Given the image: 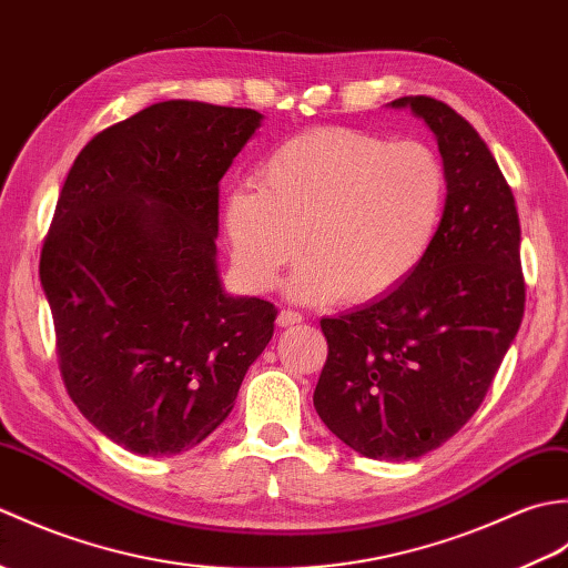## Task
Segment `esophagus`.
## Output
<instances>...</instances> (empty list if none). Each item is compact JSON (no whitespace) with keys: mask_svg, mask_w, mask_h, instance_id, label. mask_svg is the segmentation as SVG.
<instances>
[{"mask_svg":"<svg viewBox=\"0 0 568 568\" xmlns=\"http://www.w3.org/2000/svg\"><path fill=\"white\" fill-rule=\"evenodd\" d=\"M277 327H295V324H300L303 322V315H300V312H295V310H281L277 312Z\"/></svg>","mask_w":568,"mask_h":568,"instance_id":"obj_1","label":"esophagus"}]
</instances>
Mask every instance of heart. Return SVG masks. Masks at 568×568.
<instances>
[{
    "instance_id": "1",
    "label": "heart",
    "mask_w": 568,
    "mask_h": 568,
    "mask_svg": "<svg viewBox=\"0 0 568 568\" xmlns=\"http://www.w3.org/2000/svg\"><path fill=\"white\" fill-rule=\"evenodd\" d=\"M444 207L446 168L427 143L332 126L283 141L258 185L229 192L224 229L253 291H271L303 244L307 261L291 285L297 300L368 303L419 268Z\"/></svg>"
}]
</instances>
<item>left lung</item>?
Masks as SVG:
<instances>
[{"instance_id": "1", "label": "left lung", "mask_w": 568, "mask_h": 568, "mask_svg": "<svg viewBox=\"0 0 568 568\" xmlns=\"http://www.w3.org/2000/svg\"><path fill=\"white\" fill-rule=\"evenodd\" d=\"M437 136L446 168L439 234L403 285L324 317L329 354L315 409L346 446L409 462L437 449L484 403L525 315L520 220L486 141L449 104L400 98Z\"/></svg>"}]
</instances>
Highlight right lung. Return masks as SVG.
I'll use <instances>...</instances> for the list:
<instances>
[{"instance_id": "1", "label": "right lung", "mask_w": 568, "mask_h": 568, "mask_svg": "<svg viewBox=\"0 0 568 568\" xmlns=\"http://www.w3.org/2000/svg\"><path fill=\"white\" fill-rule=\"evenodd\" d=\"M261 114L171 100L100 131L41 248L70 400L124 449L171 456L232 413L277 310L216 273L220 180Z\"/></svg>"}]
</instances>
